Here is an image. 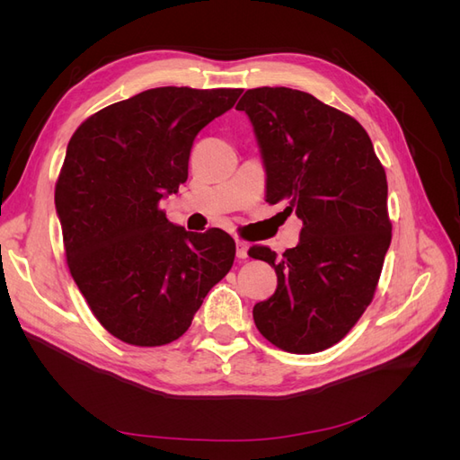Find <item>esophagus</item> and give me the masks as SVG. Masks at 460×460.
Returning a JSON list of instances; mask_svg holds the SVG:
<instances>
[{
	"mask_svg": "<svg viewBox=\"0 0 460 460\" xmlns=\"http://www.w3.org/2000/svg\"><path fill=\"white\" fill-rule=\"evenodd\" d=\"M235 255H238V259H247V243L238 240L235 242Z\"/></svg>",
	"mask_w": 460,
	"mask_h": 460,
	"instance_id": "34e87169",
	"label": "esophagus"
}]
</instances>
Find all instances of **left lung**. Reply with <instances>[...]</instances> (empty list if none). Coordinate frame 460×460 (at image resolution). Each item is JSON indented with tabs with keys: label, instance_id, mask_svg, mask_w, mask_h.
Masks as SVG:
<instances>
[{
	"label": "left lung",
	"instance_id": "left-lung-1",
	"mask_svg": "<svg viewBox=\"0 0 460 460\" xmlns=\"http://www.w3.org/2000/svg\"><path fill=\"white\" fill-rule=\"evenodd\" d=\"M238 111L253 122L267 169V203L303 220L299 243L249 257L274 267V294L253 307L278 349L311 355L341 341L372 303L387 247L385 171L358 120L291 88L247 90Z\"/></svg>",
	"mask_w": 460,
	"mask_h": 460
}]
</instances>
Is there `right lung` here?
Segmentation results:
<instances>
[{"label":"right lung","mask_w":460,"mask_h":460,"mask_svg":"<svg viewBox=\"0 0 460 460\" xmlns=\"http://www.w3.org/2000/svg\"><path fill=\"white\" fill-rule=\"evenodd\" d=\"M240 88H151L80 124L55 182L68 270L100 324L136 347L190 328L228 274L235 242L220 228L174 226L161 208L188 180L193 140Z\"/></svg>","instance_id":"obj_1"}]
</instances>
